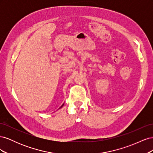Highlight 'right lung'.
<instances>
[{
    "label": "right lung",
    "instance_id": "right-lung-1",
    "mask_svg": "<svg viewBox=\"0 0 153 153\" xmlns=\"http://www.w3.org/2000/svg\"><path fill=\"white\" fill-rule=\"evenodd\" d=\"M63 105H64V104H63V105H62V106H61V107H60V108H61V107H62V106Z\"/></svg>",
    "mask_w": 153,
    "mask_h": 153
}]
</instances>
